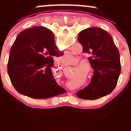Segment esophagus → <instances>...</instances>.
<instances>
[{
  "instance_id": "34e87169",
  "label": "esophagus",
  "mask_w": 131,
  "mask_h": 131,
  "mask_svg": "<svg viewBox=\"0 0 131 131\" xmlns=\"http://www.w3.org/2000/svg\"><path fill=\"white\" fill-rule=\"evenodd\" d=\"M61 66H62V65H61ZM64 66H62V67H64Z\"/></svg>"
}]
</instances>
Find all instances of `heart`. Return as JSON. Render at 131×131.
<instances>
[{"instance_id":"1","label":"heart","mask_w":131,"mask_h":131,"mask_svg":"<svg viewBox=\"0 0 131 131\" xmlns=\"http://www.w3.org/2000/svg\"><path fill=\"white\" fill-rule=\"evenodd\" d=\"M70 59V57H64V58H63L60 60V63L62 64H64V65H65V64H67L69 63Z\"/></svg>"}]
</instances>
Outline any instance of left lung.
<instances>
[{"mask_svg":"<svg viewBox=\"0 0 131 131\" xmlns=\"http://www.w3.org/2000/svg\"><path fill=\"white\" fill-rule=\"evenodd\" d=\"M78 40L88 57L94 76L91 83L76 94L83 100H94L110 94L117 85L121 71L119 52L110 34L98 27L79 33Z\"/></svg>","mask_w":131,"mask_h":131,"instance_id":"1","label":"left lung"}]
</instances>
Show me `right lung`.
Masks as SVG:
<instances>
[{"label": "right lung", "instance_id": "obj_1", "mask_svg": "<svg viewBox=\"0 0 131 131\" xmlns=\"http://www.w3.org/2000/svg\"><path fill=\"white\" fill-rule=\"evenodd\" d=\"M62 55L51 30L40 26L24 30L16 38L9 56L8 72L14 87L34 99H47L66 92L51 71L53 57Z\"/></svg>", "mask_w": 131, "mask_h": 131}]
</instances>
